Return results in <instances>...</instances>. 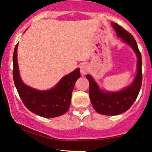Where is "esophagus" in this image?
I'll return each instance as SVG.
<instances>
[{
	"mask_svg": "<svg viewBox=\"0 0 152 152\" xmlns=\"http://www.w3.org/2000/svg\"><path fill=\"white\" fill-rule=\"evenodd\" d=\"M89 67L86 64H82L80 65V72L82 75H85L86 74H87V72H89Z\"/></svg>",
	"mask_w": 152,
	"mask_h": 152,
	"instance_id": "esophagus-1",
	"label": "esophagus"
}]
</instances>
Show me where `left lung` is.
<instances>
[{"label": "left lung", "mask_w": 152, "mask_h": 152, "mask_svg": "<svg viewBox=\"0 0 152 152\" xmlns=\"http://www.w3.org/2000/svg\"><path fill=\"white\" fill-rule=\"evenodd\" d=\"M116 34L123 41L128 44L137 56V72L133 83L118 92H104L89 75L86 76L89 82V98L93 108L102 115H119L128 110L136 100L142 87V56L135 39L128 31L117 23L112 24Z\"/></svg>", "instance_id": "left-lung-1"}]
</instances>
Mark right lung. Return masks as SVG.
<instances>
[{
  "mask_svg": "<svg viewBox=\"0 0 152 152\" xmlns=\"http://www.w3.org/2000/svg\"><path fill=\"white\" fill-rule=\"evenodd\" d=\"M13 53L12 75L17 91L24 106L32 113L45 118L58 117L66 113L71 103L75 84L80 77L77 68L63 77L56 87L48 91H39L25 85L19 75L17 49Z\"/></svg>",
  "mask_w": 152,
  "mask_h": 152,
  "instance_id": "right-lung-1",
  "label": "right lung"
}]
</instances>
